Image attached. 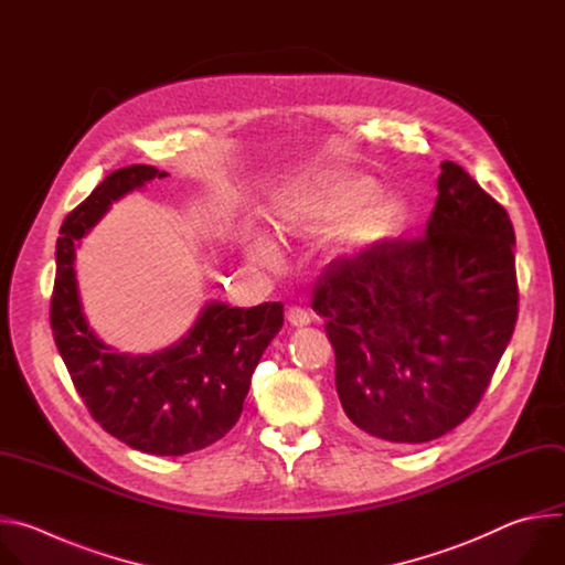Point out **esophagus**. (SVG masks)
<instances>
[{"mask_svg":"<svg viewBox=\"0 0 565 565\" xmlns=\"http://www.w3.org/2000/svg\"><path fill=\"white\" fill-rule=\"evenodd\" d=\"M286 319L290 321L292 327H306V324H310V315H308V310L301 308V306H290V308L286 310Z\"/></svg>","mask_w":565,"mask_h":565,"instance_id":"1","label":"esophagus"}]
</instances>
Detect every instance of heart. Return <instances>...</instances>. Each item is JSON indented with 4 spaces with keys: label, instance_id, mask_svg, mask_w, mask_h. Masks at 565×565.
Segmentation results:
<instances>
[{
    "label": "heart",
    "instance_id": "1",
    "mask_svg": "<svg viewBox=\"0 0 565 565\" xmlns=\"http://www.w3.org/2000/svg\"><path fill=\"white\" fill-rule=\"evenodd\" d=\"M371 194V185L360 179H340L327 185L306 188L284 201L279 225L284 230L315 232L349 218ZM255 255L264 262L275 259V248L268 241H257Z\"/></svg>",
    "mask_w": 565,
    "mask_h": 565
}]
</instances>
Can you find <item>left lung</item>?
Instances as JSON below:
<instances>
[{"label":"left lung","mask_w":565,"mask_h":565,"mask_svg":"<svg viewBox=\"0 0 565 565\" xmlns=\"http://www.w3.org/2000/svg\"><path fill=\"white\" fill-rule=\"evenodd\" d=\"M425 236L335 259L312 290L335 386L364 434L429 443L478 407L519 317L505 207L445 160Z\"/></svg>","instance_id":"left-lung-1"}]
</instances>
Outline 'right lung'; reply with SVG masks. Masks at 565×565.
Masks as SVG:
<instances>
[{"label":"right lung","mask_w":565,"mask_h":565,"mask_svg":"<svg viewBox=\"0 0 565 565\" xmlns=\"http://www.w3.org/2000/svg\"><path fill=\"white\" fill-rule=\"evenodd\" d=\"M151 166L111 172L60 227L51 329L77 395L92 418L131 449L183 456L221 440L244 412L250 377L284 324V303L253 308L210 303L194 329L153 355L111 353L89 329L75 288V241L109 210L111 201L151 179Z\"/></svg>","instance_id":"add662e5"}]
</instances>
